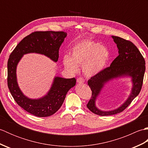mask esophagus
<instances>
[{"mask_svg":"<svg viewBox=\"0 0 148 148\" xmlns=\"http://www.w3.org/2000/svg\"><path fill=\"white\" fill-rule=\"evenodd\" d=\"M84 80L83 79L82 77H79V78H77V83L79 84H83L84 83Z\"/></svg>","mask_w":148,"mask_h":148,"instance_id":"esophagus-1","label":"esophagus"}]
</instances>
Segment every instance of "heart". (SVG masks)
Listing matches in <instances>:
<instances>
[{"label": "heart", "mask_w": 148, "mask_h": 148, "mask_svg": "<svg viewBox=\"0 0 148 148\" xmlns=\"http://www.w3.org/2000/svg\"><path fill=\"white\" fill-rule=\"evenodd\" d=\"M111 54L106 47L95 41H84L75 45L71 51V56H64V65L68 71L77 72L78 67L83 65V74L93 77L107 67Z\"/></svg>", "instance_id": "obj_1"}]
</instances>
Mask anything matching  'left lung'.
Here are the masks:
<instances>
[{
    "label": "left lung",
    "instance_id": "obj_1",
    "mask_svg": "<svg viewBox=\"0 0 148 148\" xmlns=\"http://www.w3.org/2000/svg\"><path fill=\"white\" fill-rule=\"evenodd\" d=\"M117 45L119 55L99 74L88 81V84L92 92V97L86 105L94 114L104 116L118 114L130 104L139 95L142 88L145 72V60L137 47L129 40L117 36H111ZM130 77L133 87L127 99L118 108L110 111H102L96 106V100L105 84L114 79Z\"/></svg>",
    "mask_w": 148,
    "mask_h": 148
}]
</instances>
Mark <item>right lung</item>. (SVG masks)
<instances>
[{
  "label": "right lung",
  "instance_id": "right-lung-1",
  "mask_svg": "<svg viewBox=\"0 0 148 148\" xmlns=\"http://www.w3.org/2000/svg\"><path fill=\"white\" fill-rule=\"evenodd\" d=\"M67 34L64 32H34L19 42L11 53L8 62V85L11 95L18 106L38 117L51 116L60 108L69 90L76 85L74 77L65 79L55 76L51 86L45 95L30 99L25 95L18 86L16 69L24 55L37 53L56 62L59 49Z\"/></svg>",
  "mask_w": 148,
  "mask_h": 148
}]
</instances>
